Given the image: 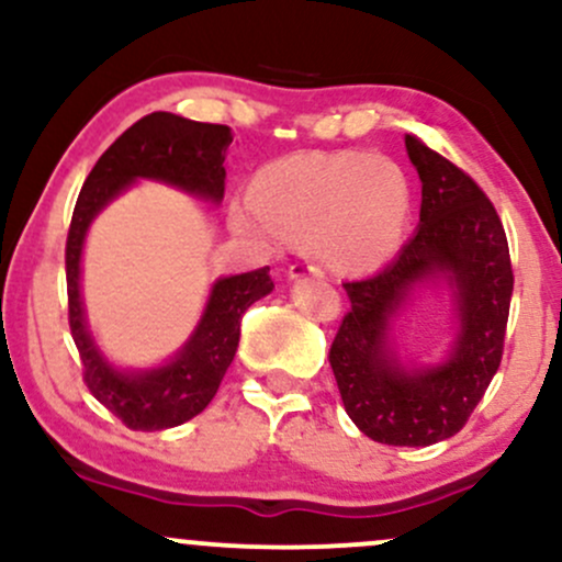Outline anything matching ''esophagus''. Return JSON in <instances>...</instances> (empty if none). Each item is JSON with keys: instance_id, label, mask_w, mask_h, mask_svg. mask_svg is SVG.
Returning <instances> with one entry per match:
<instances>
[{"instance_id": "obj_1", "label": "esophagus", "mask_w": 562, "mask_h": 562, "mask_svg": "<svg viewBox=\"0 0 562 562\" xmlns=\"http://www.w3.org/2000/svg\"><path fill=\"white\" fill-rule=\"evenodd\" d=\"M306 274H312V277H322V269H319V267H314V263H293V267L288 269V277H290V280H301V277H306Z\"/></svg>"}]
</instances>
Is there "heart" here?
I'll use <instances>...</instances> for the list:
<instances>
[{"label": "heart", "instance_id": "1", "mask_svg": "<svg viewBox=\"0 0 562 562\" xmlns=\"http://www.w3.org/2000/svg\"><path fill=\"white\" fill-rule=\"evenodd\" d=\"M250 203L232 209L240 232L312 240L335 269L364 272L396 256L412 190L402 166L367 153H295L256 173Z\"/></svg>", "mask_w": 562, "mask_h": 562}]
</instances>
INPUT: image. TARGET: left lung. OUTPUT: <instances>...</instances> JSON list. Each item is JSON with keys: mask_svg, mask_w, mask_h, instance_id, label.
I'll return each instance as SVG.
<instances>
[{"mask_svg": "<svg viewBox=\"0 0 562 562\" xmlns=\"http://www.w3.org/2000/svg\"><path fill=\"white\" fill-rule=\"evenodd\" d=\"M406 156L423 182L420 224L389 267L344 282L351 308L330 346V367L353 425L389 447H430L460 434L499 370L513 267L492 200L465 171L412 134ZM452 290L458 333L438 366H404L390 322L417 286Z\"/></svg>", "mask_w": 562, "mask_h": 562, "instance_id": "8db88e82", "label": "left lung"}]
</instances>
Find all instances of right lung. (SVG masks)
I'll return each instance as SVG.
<instances>
[{
  "instance_id": "1",
  "label": "right lung",
  "mask_w": 562,
  "mask_h": 562,
  "mask_svg": "<svg viewBox=\"0 0 562 562\" xmlns=\"http://www.w3.org/2000/svg\"><path fill=\"white\" fill-rule=\"evenodd\" d=\"M229 126L200 124L173 113H150L102 153L83 182L66 243L68 322L83 364V383L132 430L182 425L209 406L240 344V319L250 303L272 293L269 267L222 277L211 288L195 333L177 357L150 370H119L105 359L83 317L81 250L89 224L137 179H156L190 195L222 203Z\"/></svg>"
}]
</instances>
